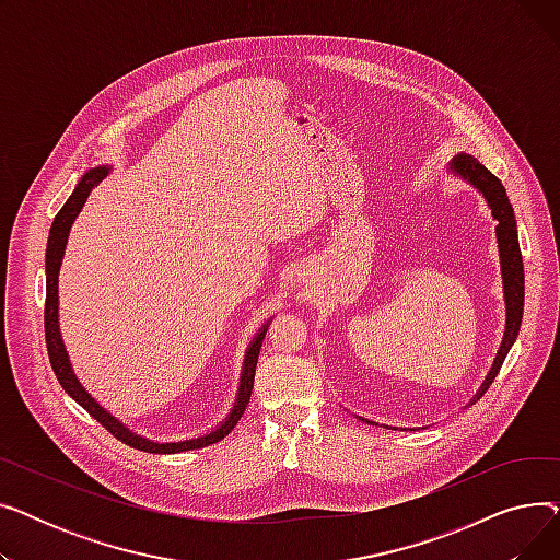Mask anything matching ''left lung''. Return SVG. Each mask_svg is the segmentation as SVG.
<instances>
[{
	"mask_svg": "<svg viewBox=\"0 0 560 560\" xmlns=\"http://www.w3.org/2000/svg\"><path fill=\"white\" fill-rule=\"evenodd\" d=\"M450 170L465 179L469 186H475L483 199L488 201L492 218L497 220L494 233H497V247H499V262H502V279H504V302H506V331L504 340L499 345L497 359L483 381V386L477 393V399L490 388L494 376L499 374V368H502L509 349L513 347L520 325H522V311H524V265H522V254H520V241H517V224H515V213L513 206L509 201L506 188L497 176L481 165L475 156L469 154H458L452 159ZM475 401V399H472ZM363 420V418H359ZM370 422V420H363ZM376 424V422H370Z\"/></svg>",
	"mask_w": 560,
	"mask_h": 560,
	"instance_id": "left-lung-1",
	"label": "left lung"
}]
</instances>
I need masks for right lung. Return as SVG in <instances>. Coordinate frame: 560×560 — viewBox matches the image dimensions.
Here are the masks:
<instances>
[{
    "label": "right lung",
    "mask_w": 560,
    "mask_h": 560,
    "mask_svg": "<svg viewBox=\"0 0 560 560\" xmlns=\"http://www.w3.org/2000/svg\"><path fill=\"white\" fill-rule=\"evenodd\" d=\"M108 172H110L108 165H100V167L88 170L81 176V182L77 184V188L70 195V199L63 203V209L56 213V218L51 222V229H49L47 254H45V275H47L45 340H47L49 363L54 368V374L58 378V384L63 386V390L79 406H83L88 413H91L102 427H106L110 431V435H115L117 440H122L125 445H129L133 450H140V452H150V454H176V452L209 447L213 443H220L224 435H229L231 429L238 424V420L245 413V408H247L249 397H252V388H254V374H256L260 345H262L265 331H268V325H262L258 329V334L254 336V340L249 342V347L245 351V363H243V374H241V388H238V395H235L231 413L213 431L203 433V435H197V438H188V440H174V443H156V440H150V438H144V435H138V433L129 431L120 420L113 418L104 406H100L91 395H88V390L79 384V378L72 372L68 351H66V345H63V338H61V329H58V272H61V262H63V254H66L70 229H72L77 215L81 213L88 195L93 192V188L104 179V176H108Z\"/></svg>",
    "instance_id": "add662e5"
}]
</instances>
